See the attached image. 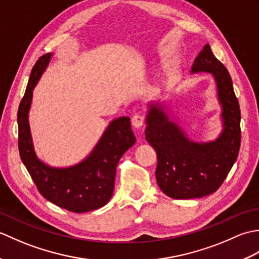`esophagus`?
<instances>
[{
  "label": "esophagus",
  "mask_w": 259,
  "mask_h": 259,
  "mask_svg": "<svg viewBox=\"0 0 259 259\" xmlns=\"http://www.w3.org/2000/svg\"><path fill=\"white\" fill-rule=\"evenodd\" d=\"M131 122H133V125L135 126L136 129H140L142 125H144V122H145V119L142 115L140 114H136L133 117V120H131Z\"/></svg>",
  "instance_id": "1"
}]
</instances>
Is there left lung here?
<instances>
[{
	"mask_svg": "<svg viewBox=\"0 0 259 259\" xmlns=\"http://www.w3.org/2000/svg\"><path fill=\"white\" fill-rule=\"evenodd\" d=\"M211 73L221 104L222 131L205 142L189 138L176 122L171 109L160 100L148 103L146 140L157 152V184L174 199L210 195L222 186L238 157L240 109L226 67L213 56L209 45L195 59L190 73Z\"/></svg>",
	"mask_w": 259,
	"mask_h": 259,
	"instance_id": "8db88e82",
	"label": "left lung"
}]
</instances>
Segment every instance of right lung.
Masks as SVG:
<instances>
[{"instance_id":"1","label":"right lung","mask_w":259,"mask_h":259,"mask_svg":"<svg viewBox=\"0 0 259 259\" xmlns=\"http://www.w3.org/2000/svg\"><path fill=\"white\" fill-rule=\"evenodd\" d=\"M53 53H47L33 67L18 111L19 151L37 190L47 200L72 212H87L103 207L111 199L115 169L136 137L130 118L112 120L95 148L83 160L70 167H52L37 157L29 122L33 89L45 73Z\"/></svg>"}]
</instances>
